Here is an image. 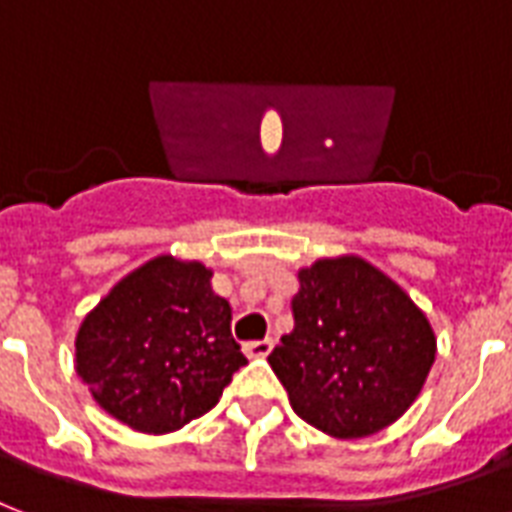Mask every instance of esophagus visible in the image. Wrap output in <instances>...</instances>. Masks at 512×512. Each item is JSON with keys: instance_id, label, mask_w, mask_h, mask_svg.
Wrapping results in <instances>:
<instances>
[{"instance_id": "1", "label": "esophagus", "mask_w": 512, "mask_h": 512, "mask_svg": "<svg viewBox=\"0 0 512 512\" xmlns=\"http://www.w3.org/2000/svg\"><path fill=\"white\" fill-rule=\"evenodd\" d=\"M272 348H275V340H272V337H264V340H253V343H245V353H248L251 359H264V356H270Z\"/></svg>"}]
</instances>
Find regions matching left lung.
I'll list each match as a JSON object with an SVG mask.
<instances>
[{"instance_id":"1","label":"left lung","mask_w":512,"mask_h":512,"mask_svg":"<svg viewBox=\"0 0 512 512\" xmlns=\"http://www.w3.org/2000/svg\"><path fill=\"white\" fill-rule=\"evenodd\" d=\"M294 329L270 367L302 421L359 440L405 416L424 388L437 337L397 280L356 253L297 272Z\"/></svg>"}]
</instances>
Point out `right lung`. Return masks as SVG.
<instances>
[{
	"instance_id": "1",
	"label": "right lung",
	"mask_w": 512,
	"mask_h": 512,
	"mask_svg": "<svg viewBox=\"0 0 512 512\" xmlns=\"http://www.w3.org/2000/svg\"><path fill=\"white\" fill-rule=\"evenodd\" d=\"M210 278L202 261L161 253L83 318L75 372L107 416L142 434H169L218 405L248 359L232 337V307Z\"/></svg>"
}]
</instances>
